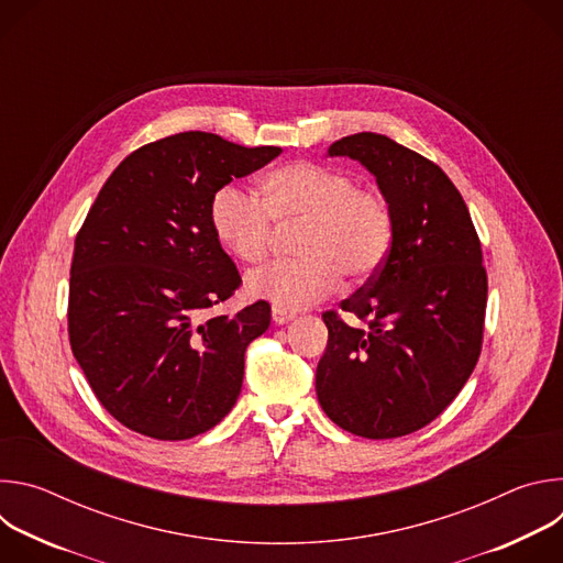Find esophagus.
<instances>
[{"instance_id":"obj_1","label":"esophagus","mask_w":563,"mask_h":563,"mask_svg":"<svg viewBox=\"0 0 563 563\" xmlns=\"http://www.w3.org/2000/svg\"><path fill=\"white\" fill-rule=\"evenodd\" d=\"M272 318H274L276 325H285V323H289V320L296 318V313L287 311V309H280V307H274L272 309Z\"/></svg>"}]
</instances>
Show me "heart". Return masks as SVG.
I'll use <instances>...</instances> for the list:
<instances>
[{
  "label": "heart",
  "mask_w": 563,
  "mask_h": 563,
  "mask_svg": "<svg viewBox=\"0 0 563 563\" xmlns=\"http://www.w3.org/2000/svg\"><path fill=\"white\" fill-rule=\"evenodd\" d=\"M209 224L218 243L240 263L261 265L276 229L302 224L296 254L247 278L252 298L296 311L332 294L341 274L352 283L380 269L391 245V213L374 189L356 187L341 169L291 163L261 178L258 198L224 185L209 202Z\"/></svg>",
  "instance_id": "obj_1"
}]
</instances>
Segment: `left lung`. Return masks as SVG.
<instances>
[{
	"label": "left lung",
	"instance_id": "1",
	"mask_svg": "<svg viewBox=\"0 0 563 563\" xmlns=\"http://www.w3.org/2000/svg\"><path fill=\"white\" fill-rule=\"evenodd\" d=\"M374 178L391 213L380 269L343 311L323 320L330 339L316 367L325 415L365 439H396L434 421L470 378L484 341L488 276L470 211L452 180L417 151L378 133L328 148Z\"/></svg>",
	"mask_w": 563,
	"mask_h": 563
}]
</instances>
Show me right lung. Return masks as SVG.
Segmentation results:
<instances>
[{"mask_svg":"<svg viewBox=\"0 0 563 563\" xmlns=\"http://www.w3.org/2000/svg\"><path fill=\"white\" fill-rule=\"evenodd\" d=\"M185 131L126 155L75 238L68 339L104 410L129 430L185 441L238 400L247 345L272 309L200 320L240 274L209 224L211 196L280 155Z\"/></svg>","mask_w":563,"mask_h":563,"instance_id":"right-lung-1","label":"right lung"}]
</instances>
